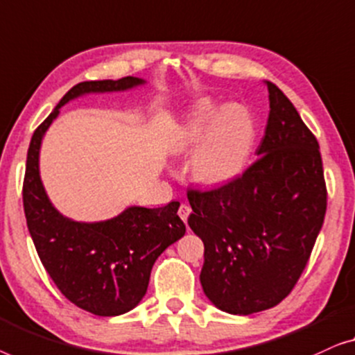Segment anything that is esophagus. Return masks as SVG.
<instances>
[{
  "label": "esophagus",
  "mask_w": 355,
  "mask_h": 355,
  "mask_svg": "<svg viewBox=\"0 0 355 355\" xmlns=\"http://www.w3.org/2000/svg\"><path fill=\"white\" fill-rule=\"evenodd\" d=\"M189 214H191V207H189L188 204H182V206H180V209H178L180 218H182L183 222H187L188 217H189Z\"/></svg>",
  "instance_id": "1"
}]
</instances>
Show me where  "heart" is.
<instances>
[{
	"mask_svg": "<svg viewBox=\"0 0 355 355\" xmlns=\"http://www.w3.org/2000/svg\"><path fill=\"white\" fill-rule=\"evenodd\" d=\"M254 143V125L249 114L238 106L227 109L201 104L182 130L180 146L196 149L191 161L199 182L216 184L236 177L246 164Z\"/></svg>",
	"mask_w": 355,
	"mask_h": 355,
	"instance_id": "1",
	"label": "heart"
}]
</instances>
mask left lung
Returning <instances> with one entry per match:
<instances>
[{
  "mask_svg": "<svg viewBox=\"0 0 355 355\" xmlns=\"http://www.w3.org/2000/svg\"><path fill=\"white\" fill-rule=\"evenodd\" d=\"M257 159L211 189H188V225L204 243L201 284L234 315L283 301L306 268L327 212L318 141L275 83Z\"/></svg>",
  "mask_w": 355,
  "mask_h": 355,
  "instance_id": "left-lung-1",
  "label": "left lung"
}]
</instances>
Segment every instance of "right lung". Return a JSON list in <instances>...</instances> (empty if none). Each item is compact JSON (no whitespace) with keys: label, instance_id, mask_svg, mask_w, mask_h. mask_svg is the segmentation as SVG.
Returning <instances> with one entry per match:
<instances>
[{"label":"right lung","instance_id":"right-lung-1","mask_svg":"<svg viewBox=\"0 0 355 355\" xmlns=\"http://www.w3.org/2000/svg\"><path fill=\"white\" fill-rule=\"evenodd\" d=\"M143 83L135 77L82 82L69 89L40 123L30 141L22 199L38 257L59 291L72 304L99 317L125 313L146 294L156 259L178 241L187 227L178 201L164 207H128L111 220L80 223L51 206L38 172L42 138L59 107L85 93L119 92Z\"/></svg>","mask_w":355,"mask_h":355}]
</instances>
